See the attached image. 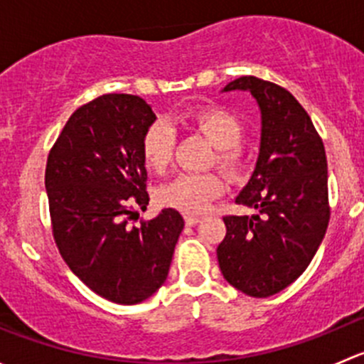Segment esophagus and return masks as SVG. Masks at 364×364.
I'll return each mask as SVG.
<instances>
[{
    "instance_id": "1",
    "label": "esophagus",
    "mask_w": 364,
    "mask_h": 364,
    "mask_svg": "<svg viewBox=\"0 0 364 364\" xmlns=\"http://www.w3.org/2000/svg\"><path fill=\"white\" fill-rule=\"evenodd\" d=\"M200 222L199 215H185V223L186 225H196V223Z\"/></svg>"
}]
</instances>
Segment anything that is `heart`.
<instances>
[{
    "instance_id": "1",
    "label": "heart",
    "mask_w": 364,
    "mask_h": 364,
    "mask_svg": "<svg viewBox=\"0 0 364 364\" xmlns=\"http://www.w3.org/2000/svg\"><path fill=\"white\" fill-rule=\"evenodd\" d=\"M186 127L200 132L215 148L216 161L232 178L247 171V156L240 149L245 128L240 117L218 105H204L192 109L181 116ZM174 130L165 121H156L142 135L141 153L146 167L155 172H164L171 165L174 153ZM223 179L215 172L205 174H179L172 181L160 186L159 203L165 208L178 209L181 213H200L205 205L222 196Z\"/></svg>"
}]
</instances>
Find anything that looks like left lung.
Instances as JSON below:
<instances>
[{
    "label": "left lung",
    "mask_w": 364,
    "mask_h": 364,
    "mask_svg": "<svg viewBox=\"0 0 364 364\" xmlns=\"http://www.w3.org/2000/svg\"><path fill=\"white\" fill-rule=\"evenodd\" d=\"M248 91L260 111V148L237 204L252 216H225L216 248L220 271L252 297L284 291L308 267L329 222L328 160L308 112L284 87L247 75L222 91Z\"/></svg>",
    "instance_id": "left-lung-1"
}]
</instances>
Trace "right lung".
Wrapping results in <instances>:
<instances>
[{"label":"right lung","instance_id":"obj_1","mask_svg":"<svg viewBox=\"0 0 364 364\" xmlns=\"http://www.w3.org/2000/svg\"><path fill=\"white\" fill-rule=\"evenodd\" d=\"M135 95H102L70 116L47 159L53 234L72 273L117 304L148 299L167 280L185 220L176 209L132 227L149 204L141 142L155 123Z\"/></svg>","mask_w":364,"mask_h":364}]
</instances>
